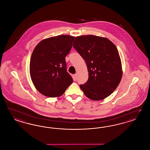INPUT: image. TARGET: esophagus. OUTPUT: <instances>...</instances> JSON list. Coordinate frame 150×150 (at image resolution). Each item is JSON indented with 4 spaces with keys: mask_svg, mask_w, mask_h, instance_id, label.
<instances>
[{
    "mask_svg": "<svg viewBox=\"0 0 150 150\" xmlns=\"http://www.w3.org/2000/svg\"><path fill=\"white\" fill-rule=\"evenodd\" d=\"M74 78H76V79H77V78L78 76V74L77 73H76L74 75Z\"/></svg>",
    "mask_w": 150,
    "mask_h": 150,
    "instance_id": "esophagus-1",
    "label": "esophagus"
}]
</instances>
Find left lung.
Instances as JSON below:
<instances>
[{
  "label": "left lung",
  "instance_id": "obj_1",
  "mask_svg": "<svg viewBox=\"0 0 150 150\" xmlns=\"http://www.w3.org/2000/svg\"><path fill=\"white\" fill-rule=\"evenodd\" d=\"M73 46L87 64L88 79L80 88L93 100H101L116 89L122 76L121 59L109 39L95 35L77 36Z\"/></svg>",
  "mask_w": 150,
  "mask_h": 150
}]
</instances>
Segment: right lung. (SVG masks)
I'll use <instances>...</instances> for the list:
<instances>
[{
    "instance_id": "right-lung-1",
    "label": "right lung",
    "mask_w": 150,
    "mask_h": 150,
    "mask_svg": "<svg viewBox=\"0 0 150 150\" xmlns=\"http://www.w3.org/2000/svg\"><path fill=\"white\" fill-rule=\"evenodd\" d=\"M74 38L68 35L49 38L34 48L30 63V77L35 87L45 96L60 97L73 82L67 72L65 58Z\"/></svg>"
}]
</instances>
